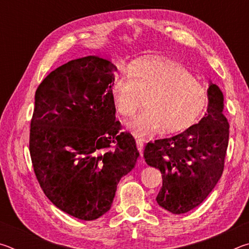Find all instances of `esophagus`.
<instances>
[{"label": "esophagus", "instance_id": "1", "mask_svg": "<svg viewBox=\"0 0 249 249\" xmlns=\"http://www.w3.org/2000/svg\"><path fill=\"white\" fill-rule=\"evenodd\" d=\"M136 146L138 151L141 153V156H142V150H144V142H142L141 140H136Z\"/></svg>", "mask_w": 249, "mask_h": 249}]
</instances>
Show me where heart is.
I'll return each mask as SVG.
<instances>
[{"mask_svg":"<svg viewBox=\"0 0 249 249\" xmlns=\"http://www.w3.org/2000/svg\"><path fill=\"white\" fill-rule=\"evenodd\" d=\"M113 102L122 116L129 117L142 107L145 111L126 126L135 137H153L187 129L199 120L208 104V93L182 66L167 61H146L124 70L112 87Z\"/></svg>","mask_w":249,"mask_h":249,"instance_id":"b5f03b06","label":"heart"}]
</instances>
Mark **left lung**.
Wrapping results in <instances>:
<instances>
[{"mask_svg":"<svg viewBox=\"0 0 249 249\" xmlns=\"http://www.w3.org/2000/svg\"><path fill=\"white\" fill-rule=\"evenodd\" d=\"M209 82L208 107L199 123L145 147L146 163L162 176L156 201L174 214L199 206L215 188L224 169L230 125L223 114V92Z\"/></svg>","mask_w":249,"mask_h":249,"instance_id":"left-lung-1","label":"left lung"}]
</instances>
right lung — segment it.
I'll list each match as a JSON object with an SVG mask.
<instances>
[{
    "label": "right lung",
    "instance_id": "obj_1",
    "mask_svg": "<svg viewBox=\"0 0 249 249\" xmlns=\"http://www.w3.org/2000/svg\"><path fill=\"white\" fill-rule=\"evenodd\" d=\"M115 70L100 56L74 59L52 71L35 93L34 171L52 203L79 220L108 212L121 178L140 157L132 135L119 132Z\"/></svg>",
    "mask_w": 249,
    "mask_h": 249
}]
</instances>
